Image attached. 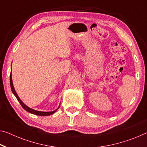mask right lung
<instances>
[{
  "instance_id": "obj_1",
  "label": "right lung",
  "mask_w": 147,
  "mask_h": 147,
  "mask_svg": "<svg viewBox=\"0 0 147 147\" xmlns=\"http://www.w3.org/2000/svg\"><path fill=\"white\" fill-rule=\"evenodd\" d=\"M10 87H11V89H12V91L13 92V94H14L15 96L16 97L17 100L19 101V102L20 103V105H22V107H23V108L24 110H26V111H28L29 113H31V114H35V115H37V116H50V115L53 114L55 113L56 110L58 109V108L60 107V105L57 109L54 110V111H52V112H41V111H37V110H33L32 108L28 107V106H26L25 104L22 102L21 99L20 98V97L18 95V94L16 93V92L15 89H14V87H13V83H12V68H11V74H10Z\"/></svg>"
}]
</instances>
